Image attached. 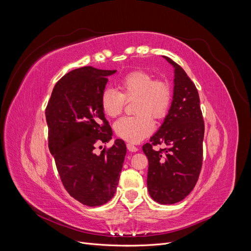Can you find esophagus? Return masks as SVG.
Returning a JSON list of instances; mask_svg holds the SVG:
<instances>
[{
  "label": "esophagus",
  "mask_w": 251,
  "mask_h": 251,
  "mask_svg": "<svg viewBox=\"0 0 251 251\" xmlns=\"http://www.w3.org/2000/svg\"><path fill=\"white\" fill-rule=\"evenodd\" d=\"M126 148H127V150L130 151H138V148L135 147L134 144H132V143H127L126 144Z\"/></svg>",
  "instance_id": "1"
}]
</instances>
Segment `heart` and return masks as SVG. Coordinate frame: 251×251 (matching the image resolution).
I'll return each mask as SVG.
<instances>
[{
  "mask_svg": "<svg viewBox=\"0 0 251 251\" xmlns=\"http://www.w3.org/2000/svg\"><path fill=\"white\" fill-rule=\"evenodd\" d=\"M118 91L105 89L100 97V107L104 115L114 118L120 115L126 100L135 98L137 115L123 117L114 124L116 136L126 141L137 143L154 131L153 116L163 119L172 104V88L168 81L155 79L147 71L136 70L127 73L118 81Z\"/></svg>",
  "mask_w": 251,
  "mask_h": 251,
  "instance_id": "1",
  "label": "heart"
}]
</instances>
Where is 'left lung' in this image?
<instances>
[{"label":"left lung","mask_w":251,"mask_h":251,"mask_svg":"<svg viewBox=\"0 0 251 251\" xmlns=\"http://www.w3.org/2000/svg\"><path fill=\"white\" fill-rule=\"evenodd\" d=\"M175 68L174 95L169 114L150 143L142 147L149 160L148 189L151 199L174 204L193 191L202 168L204 120L195 83L168 56ZM163 144L167 148L155 150Z\"/></svg>","instance_id":"left-lung-1"}]
</instances>
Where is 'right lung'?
<instances>
[{"mask_svg": "<svg viewBox=\"0 0 251 251\" xmlns=\"http://www.w3.org/2000/svg\"><path fill=\"white\" fill-rule=\"evenodd\" d=\"M115 72L89 66L67 73L56 82L46 108L48 146L60 180L70 196L87 206L113 198L126 154L121 139L100 155L94 151L112 139L100 97Z\"/></svg>", "mask_w": 251, "mask_h": 251, "instance_id": "add662e5", "label": "right lung"}]
</instances>
